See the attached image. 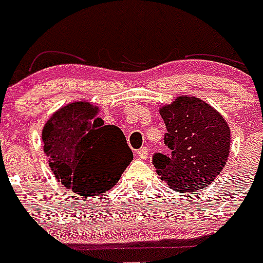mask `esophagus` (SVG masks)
I'll return each mask as SVG.
<instances>
[{
    "mask_svg": "<svg viewBox=\"0 0 263 263\" xmlns=\"http://www.w3.org/2000/svg\"><path fill=\"white\" fill-rule=\"evenodd\" d=\"M138 156H139V158H142V160H146L148 156V148L147 147H142L138 150Z\"/></svg>",
    "mask_w": 263,
    "mask_h": 263,
    "instance_id": "obj_1",
    "label": "esophagus"
}]
</instances>
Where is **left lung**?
Listing matches in <instances>:
<instances>
[{"label":"left lung","mask_w":263,"mask_h":263,"mask_svg":"<svg viewBox=\"0 0 263 263\" xmlns=\"http://www.w3.org/2000/svg\"><path fill=\"white\" fill-rule=\"evenodd\" d=\"M166 125L165 144L171 154L153 158L157 175L176 192L203 190L228 162L231 129L227 120L208 102L179 95L160 107Z\"/></svg>","instance_id":"left-lung-1"}]
</instances>
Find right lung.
<instances>
[{
    "label": "right lung",
    "mask_w": 263,
    "mask_h": 263,
    "mask_svg": "<svg viewBox=\"0 0 263 263\" xmlns=\"http://www.w3.org/2000/svg\"><path fill=\"white\" fill-rule=\"evenodd\" d=\"M99 107L75 101L43 125V152L55 179L80 196L102 195L117 184L134 158L123 131L105 125Z\"/></svg>",
    "instance_id": "add662e5"
}]
</instances>
